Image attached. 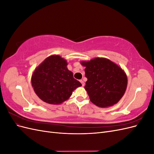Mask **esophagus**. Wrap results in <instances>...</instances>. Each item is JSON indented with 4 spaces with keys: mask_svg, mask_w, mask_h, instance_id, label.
<instances>
[{
    "mask_svg": "<svg viewBox=\"0 0 154 154\" xmlns=\"http://www.w3.org/2000/svg\"><path fill=\"white\" fill-rule=\"evenodd\" d=\"M80 82H81V83H82V86H83V87L85 85V83H84V82H83L82 80H81Z\"/></svg>",
    "mask_w": 154,
    "mask_h": 154,
    "instance_id": "obj_1",
    "label": "esophagus"
}]
</instances>
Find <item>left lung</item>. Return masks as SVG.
<instances>
[{
  "label": "left lung",
  "instance_id": "1",
  "mask_svg": "<svg viewBox=\"0 0 154 154\" xmlns=\"http://www.w3.org/2000/svg\"><path fill=\"white\" fill-rule=\"evenodd\" d=\"M81 64L85 67L87 81L85 88L91 102L103 108L117 103L127 87V77L123 70L104 58L83 61Z\"/></svg>",
  "mask_w": 154,
  "mask_h": 154
}]
</instances>
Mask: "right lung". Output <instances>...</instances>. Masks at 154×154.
<instances>
[{"label":"right lung","mask_w":154,"mask_h":154,"mask_svg":"<svg viewBox=\"0 0 154 154\" xmlns=\"http://www.w3.org/2000/svg\"><path fill=\"white\" fill-rule=\"evenodd\" d=\"M67 61L59 55L45 59L32 74L31 84L40 98L45 103L58 105L68 100L82 83L68 70Z\"/></svg>","instance_id":"add662e5"}]
</instances>
